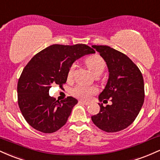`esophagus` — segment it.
I'll return each mask as SVG.
<instances>
[{"instance_id": "obj_1", "label": "esophagus", "mask_w": 160, "mask_h": 160, "mask_svg": "<svg viewBox=\"0 0 160 160\" xmlns=\"http://www.w3.org/2000/svg\"><path fill=\"white\" fill-rule=\"evenodd\" d=\"M79 103L83 104H85V105H89V104H90L89 102H86V101H83V100H79Z\"/></svg>"}]
</instances>
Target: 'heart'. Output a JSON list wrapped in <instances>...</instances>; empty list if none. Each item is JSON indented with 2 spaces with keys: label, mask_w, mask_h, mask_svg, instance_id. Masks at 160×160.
<instances>
[{
  "label": "heart",
  "mask_w": 160,
  "mask_h": 160,
  "mask_svg": "<svg viewBox=\"0 0 160 160\" xmlns=\"http://www.w3.org/2000/svg\"><path fill=\"white\" fill-rule=\"evenodd\" d=\"M86 63L89 69L93 74L100 75L104 71L105 67V62L102 57L98 55H93L86 58ZM75 70V65L73 64L70 66L68 71L67 78L68 80H71L74 77V73ZM98 92V89L95 86H88L82 85V84H78L71 90V93L73 96L81 99H89L93 95Z\"/></svg>",
  "instance_id": "b5f03b06"
}]
</instances>
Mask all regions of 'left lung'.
I'll list each match as a JSON object with an SVG mask.
<instances>
[{"label":"left lung","instance_id":"1","mask_svg":"<svg viewBox=\"0 0 160 160\" xmlns=\"http://www.w3.org/2000/svg\"><path fill=\"white\" fill-rule=\"evenodd\" d=\"M92 47L106 62L109 78L99 101L111 98V105L98 103L100 111L91 117L93 123L107 132H117L130 126L144 101V84L138 66L126 55L108 46Z\"/></svg>","mask_w":160,"mask_h":160}]
</instances>
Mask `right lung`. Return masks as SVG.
I'll return each mask as SVG.
<instances>
[{
    "instance_id": "right-lung-1",
    "label": "right lung",
    "mask_w": 160,
    "mask_h": 160,
    "mask_svg": "<svg viewBox=\"0 0 160 160\" xmlns=\"http://www.w3.org/2000/svg\"><path fill=\"white\" fill-rule=\"evenodd\" d=\"M86 44H54L41 50L24 68L17 84L18 104L32 127L43 133L58 131L67 122L78 100L59 102L49 95L52 85L62 87L70 66L80 57L95 53Z\"/></svg>"
}]
</instances>
